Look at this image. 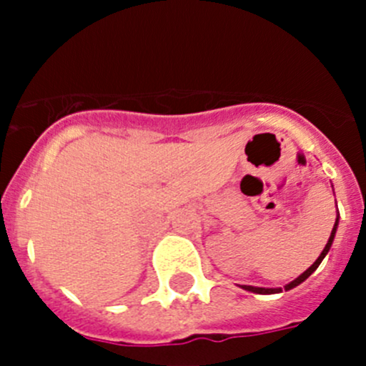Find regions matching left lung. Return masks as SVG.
Masks as SVG:
<instances>
[{
  "label": "left lung",
  "instance_id": "8db88e82",
  "mask_svg": "<svg viewBox=\"0 0 366 366\" xmlns=\"http://www.w3.org/2000/svg\"><path fill=\"white\" fill-rule=\"evenodd\" d=\"M338 217H340V216H337V221H335V227H333V230H331V235H330V239H327V244L324 246L322 253L319 254V258H317V260L313 262V264L310 265V267L306 269V271L302 272V274H299L297 278L294 280V282L287 283V285H285V290H290V289H294V287L301 285V283L305 282V280L308 278V276L312 274V272L315 271L317 267H319V265H320V262L324 260V257H326L327 252H330V249H331V244H333V241H335V235H337V228H338ZM241 287H242V289H244V290H248V292H254V294H280V292H282V287H278V289H264V287H252V285H241Z\"/></svg>",
  "mask_w": 366,
  "mask_h": 366
}]
</instances>
